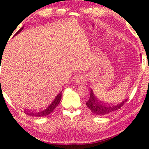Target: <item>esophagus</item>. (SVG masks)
Segmentation results:
<instances>
[{
	"label": "esophagus",
	"mask_w": 149,
	"mask_h": 149,
	"mask_svg": "<svg viewBox=\"0 0 149 149\" xmlns=\"http://www.w3.org/2000/svg\"><path fill=\"white\" fill-rule=\"evenodd\" d=\"M74 81L76 84H81V83H84L86 81V78H85V76H84V75H78V76H76V77H75L74 79Z\"/></svg>",
	"instance_id": "1"
}]
</instances>
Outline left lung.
Here are the masks:
<instances>
[{
	"label": "left lung",
	"instance_id": "left-lung-1",
	"mask_svg": "<svg viewBox=\"0 0 149 149\" xmlns=\"http://www.w3.org/2000/svg\"><path fill=\"white\" fill-rule=\"evenodd\" d=\"M126 101H127V99L116 105H105L101 101H98V98L93 93V90L91 89L90 97H89L88 100L86 101V104L93 114L101 116L106 115V114H109L110 113L118 110L123 106V104L126 103Z\"/></svg>",
	"mask_w": 149,
	"mask_h": 149
}]
</instances>
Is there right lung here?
<instances>
[{
	"label": "right lung",
	"instance_id": "obj_1",
	"mask_svg": "<svg viewBox=\"0 0 149 149\" xmlns=\"http://www.w3.org/2000/svg\"><path fill=\"white\" fill-rule=\"evenodd\" d=\"M23 28H24V26H23V27H22L21 29L15 34V36L19 33L23 29ZM61 92L62 91H61L58 94L56 95V97L54 98V101L51 102V103H50V105H48L47 107L45 108V109H40V110L37 111H25L24 113L26 114H27V115L30 116H33V117H43V116H46L49 115V114H51V113L54 111V109L57 107V106L59 104V103H60L61 99V94H62Z\"/></svg>",
	"mask_w": 149,
	"mask_h": 149
}]
</instances>
